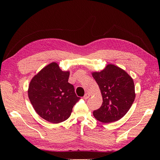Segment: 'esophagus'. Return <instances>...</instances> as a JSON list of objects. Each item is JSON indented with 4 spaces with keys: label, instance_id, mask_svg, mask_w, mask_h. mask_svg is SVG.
Wrapping results in <instances>:
<instances>
[{
    "label": "esophagus",
    "instance_id": "34e87169",
    "mask_svg": "<svg viewBox=\"0 0 160 160\" xmlns=\"http://www.w3.org/2000/svg\"><path fill=\"white\" fill-rule=\"evenodd\" d=\"M89 97H90V95H89V93H85L84 97H83V98H84V99L86 100V99H88L89 98Z\"/></svg>",
    "mask_w": 160,
    "mask_h": 160
}]
</instances>
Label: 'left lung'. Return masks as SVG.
Segmentation results:
<instances>
[{"instance_id":"obj_1","label":"left lung","mask_w":160,"mask_h":160,"mask_svg":"<svg viewBox=\"0 0 160 160\" xmlns=\"http://www.w3.org/2000/svg\"><path fill=\"white\" fill-rule=\"evenodd\" d=\"M92 76L98 84L103 98L100 108L93 112L95 118L105 123L122 118L135 98L133 79L122 69L111 64L103 71L92 72Z\"/></svg>"}]
</instances>
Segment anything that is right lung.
<instances>
[{"mask_svg":"<svg viewBox=\"0 0 160 160\" xmlns=\"http://www.w3.org/2000/svg\"><path fill=\"white\" fill-rule=\"evenodd\" d=\"M69 71H62L56 62H51L31 79L28 89L33 108L42 119L59 123L68 119L80 99L74 87L68 82Z\"/></svg>","mask_w":160,"mask_h":160,"instance_id":"1","label":"right lung"}]
</instances>
